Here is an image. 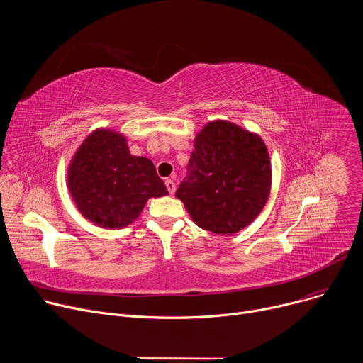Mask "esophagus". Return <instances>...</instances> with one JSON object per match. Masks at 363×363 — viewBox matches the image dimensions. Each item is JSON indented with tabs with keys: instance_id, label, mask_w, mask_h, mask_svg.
Returning a JSON list of instances; mask_svg holds the SVG:
<instances>
[{
	"instance_id": "obj_1",
	"label": "esophagus",
	"mask_w": 363,
	"mask_h": 363,
	"mask_svg": "<svg viewBox=\"0 0 363 363\" xmlns=\"http://www.w3.org/2000/svg\"><path fill=\"white\" fill-rule=\"evenodd\" d=\"M165 186H167L168 192H169L171 195L176 192V183H174V180H172V179H167V180H165Z\"/></svg>"
}]
</instances>
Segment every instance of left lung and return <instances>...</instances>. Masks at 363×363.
Returning <instances> with one entry per match:
<instances>
[{
	"label": "left lung",
	"mask_w": 363,
	"mask_h": 363,
	"mask_svg": "<svg viewBox=\"0 0 363 363\" xmlns=\"http://www.w3.org/2000/svg\"><path fill=\"white\" fill-rule=\"evenodd\" d=\"M189 176L176 196L196 226L233 235L264 208L272 189L267 147L257 133L226 119L206 123L194 140Z\"/></svg>",
	"instance_id": "8db88e82"
}]
</instances>
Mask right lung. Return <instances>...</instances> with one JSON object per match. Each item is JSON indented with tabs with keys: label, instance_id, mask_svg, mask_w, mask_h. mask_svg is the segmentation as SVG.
<instances>
[{
	"label": "right lung",
	"instance_id": "right-lung-1",
	"mask_svg": "<svg viewBox=\"0 0 363 363\" xmlns=\"http://www.w3.org/2000/svg\"><path fill=\"white\" fill-rule=\"evenodd\" d=\"M66 183L78 211L109 229L127 228L150 198L168 195L153 162L131 155L127 137L111 128L85 137L67 167Z\"/></svg>",
	"mask_w": 363,
	"mask_h": 363
}]
</instances>
